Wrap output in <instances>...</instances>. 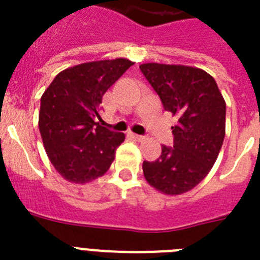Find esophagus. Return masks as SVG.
<instances>
[{
	"mask_svg": "<svg viewBox=\"0 0 260 260\" xmlns=\"http://www.w3.org/2000/svg\"><path fill=\"white\" fill-rule=\"evenodd\" d=\"M129 136L134 139V140H136V142H143V140L146 139L144 136H142V135H136V134H134V132H131Z\"/></svg>",
	"mask_w": 260,
	"mask_h": 260,
	"instance_id": "esophagus-1",
	"label": "esophagus"
}]
</instances>
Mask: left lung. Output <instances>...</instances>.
Segmentation results:
<instances>
[{"label":"left lung","instance_id":"left-lung-1","mask_svg":"<svg viewBox=\"0 0 260 260\" xmlns=\"http://www.w3.org/2000/svg\"><path fill=\"white\" fill-rule=\"evenodd\" d=\"M140 70L165 109L178 116L174 146H163L158 160H144L143 174L160 193H186L208 175L221 150L225 101L213 77L197 67L144 63Z\"/></svg>","mask_w":260,"mask_h":260}]
</instances>
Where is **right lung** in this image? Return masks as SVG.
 Segmentation results:
<instances>
[{
    "label": "right lung",
    "instance_id": "1",
    "mask_svg": "<svg viewBox=\"0 0 260 260\" xmlns=\"http://www.w3.org/2000/svg\"><path fill=\"white\" fill-rule=\"evenodd\" d=\"M134 62L117 58L82 63L60 71L43 93L39 129L52 166L74 183L102 177L125 135L102 126V95Z\"/></svg>",
    "mask_w": 260,
    "mask_h": 260
}]
</instances>
